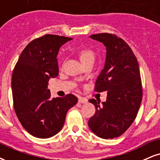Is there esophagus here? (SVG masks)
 <instances>
[{
  "instance_id": "34e87169",
  "label": "esophagus",
  "mask_w": 160,
  "mask_h": 160,
  "mask_svg": "<svg viewBox=\"0 0 160 160\" xmlns=\"http://www.w3.org/2000/svg\"><path fill=\"white\" fill-rule=\"evenodd\" d=\"M88 100L86 98H82V97L78 98V102H79V103L86 104V103H88Z\"/></svg>"
}]
</instances>
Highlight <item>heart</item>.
I'll return each mask as SVG.
<instances>
[{
	"label": "heart",
	"instance_id": "b5f03b06",
	"mask_svg": "<svg viewBox=\"0 0 160 160\" xmlns=\"http://www.w3.org/2000/svg\"><path fill=\"white\" fill-rule=\"evenodd\" d=\"M89 58H93V53L92 51L89 50H83L80 52V59L82 62Z\"/></svg>",
	"mask_w": 160,
	"mask_h": 160
}]
</instances>
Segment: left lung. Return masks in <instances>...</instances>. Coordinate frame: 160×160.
<instances>
[{
	"instance_id": "obj_1",
	"label": "left lung",
	"mask_w": 160,
	"mask_h": 160,
	"mask_svg": "<svg viewBox=\"0 0 160 160\" xmlns=\"http://www.w3.org/2000/svg\"><path fill=\"white\" fill-rule=\"evenodd\" d=\"M90 38L106 47L103 70L96 82L95 90H107L106 102L92 98L96 113L88 121L93 133L102 139H113L124 133L137 117L142 98L137 59L125 41L115 35L99 33Z\"/></svg>"
}]
</instances>
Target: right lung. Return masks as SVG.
<instances>
[{
  "mask_svg": "<svg viewBox=\"0 0 160 160\" xmlns=\"http://www.w3.org/2000/svg\"><path fill=\"white\" fill-rule=\"evenodd\" d=\"M72 39L55 35L35 39L22 51L14 68L12 90L15 113L35 137L47 139L58 133L69 109L78 102L72 94L51 98L47 89L50 78L58 75L59 49Z\"/></svg>",
  "mask_w": 160,
  "mask_h": 160,
  "instance_id": "right-lung-1",
  "label": "right lung"
}]
</instances>
